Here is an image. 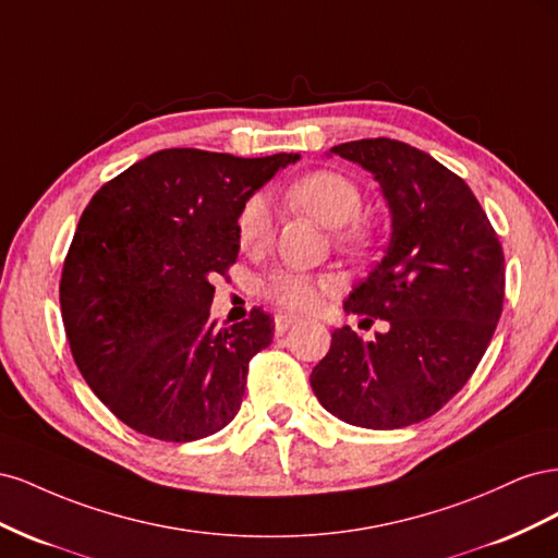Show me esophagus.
Instances as JSON below:
<instances>
[{
    "instance_id": "34e87169",
    "label": "esophagus",
    "mask_w": 558,
    "mask_h": 558,
    "mask_svg": "<svg viewBox=\"0 0 558 558\" xmlns=\"http://www.w3.org/2000/svg\"><path fill=\"white\" fill-rule=\"evenodd\" d=\"M298 324V318L291 316V314H277L275 318V332L277 335H283L289 328H293Z\"/></svg>"
}]
</instances>
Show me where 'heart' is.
Wrapping results in <instances>:
<instances>
[{"mask_svg":"<svg viewBox=\"0 0 558 558\" xmlns=\"http://www.w3.org/2000/svg\"><path fill=\"white\" fill-rule=\"evenodd\" d=\"M286 199L300 211L310 214L320 226L337 230V242L349 251H363L373 244V228L365 221H353L361 214L363 195L356 181L340 172L320 170L293 181ZM275 234L272 207L263 195H253L238 218V240L248 253L263 251ZM337 291L330 277H312L293 269H277L260 283V293L277 307L307 314L320 307L328 295Z\"/></svg>","mask_w":558,"mask_h":558,"instance_id":"heart-1","label":"heart"}]
</instances>
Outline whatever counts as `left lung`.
Masks as SVG:
<instances>
[{
	"label": "left lung",
	"instance_id": "obj_1",
	"mask_svg": "<svg viewBox=\"0 0 558 558\" xmlns=\"http://www.w3.org/2000/svg\"><path fill=\"white\" fill-rule=\"evenodd\" d=\"M375 177L391 214L381 260L344 300L347 314L388 320L375 342L332 330L312 369L318 402L351 426L393 430L447 404L475 373L505 298V258L468 183L396 140L330 148Z\"/></svg>",
	"mask_w": 558,
	"mask_h": 558
}]
</instances>
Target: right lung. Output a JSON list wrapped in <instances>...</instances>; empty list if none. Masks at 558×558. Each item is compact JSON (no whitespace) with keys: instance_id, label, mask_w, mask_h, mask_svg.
I'll use <instances>...</instances> for the list:
<instances>
[{"instance_id":"right-lung-1","label":"right lung","mask_w":558,"mask_h":558,"mask_svg":"<svg viewBox=\"0 0 558 558\" xmlns=\"http://www.w3.org/2000/svg\"><path fill=\"white\" fill-rule=\"evenodd\" d=\"M295 160L165 148L88 202L60 307L83 379L125 426L193 442L240 412L248 361L272 342L275 320L253 310L218 328L211 279L238 260L246 199Z\"/></svg>"}]
</instances>
